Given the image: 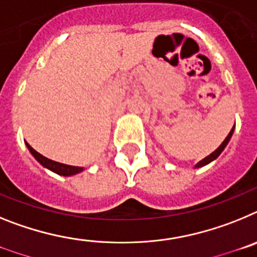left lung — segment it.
<instances>
[{
  "mask_svg": "<svg viewBox=\"0 0 257 257\" xmlns=\"http://www.w3.org/2000/svg\"><path fill=\"white\" fill-rule=\"evenodd\" d=\"M234 127H235V124H234V126H233V128H231V130H230V133L228 134V136H226L225 140H224V142L221 143V145H220L219 148H217L215 152H212V153H211L210 156H207V157H206V158H203V160H202V161H199V162L197 163L196 166H194V169H199V167H203V166L208 165V163H210V162H212V161L216 160L217 157H219L220 154H221V152L224 151V149H225L226 145H228V143H229V140H230L231 135H233V133H234Z\"/></svg>",
  "mask_w": 257,
  "mask_h": 257,
  "instance_id": "1",
  "label": "left lung"
}]
</instances>
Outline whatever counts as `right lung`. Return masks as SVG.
I'll return each mask as SVG.
<instances>
[{
	"instance_id": "add662e5",
	"label": "right lung",
	"mask_w": 257,
	"mask_h": 257,
	"mask_svg": "<svg viewBox=\"0 0 257 257\" xmlns=\"http://www.w3.org/2000/svg\"><path fill=\"white\" fill-rule=\"evenodd\" d=\"M26 145H27V148L29 149V152H31L32 156L35 157L36 160H37L41 165L44 166V167H46V169H49L50 171L55 172V174H58V175H61V176H73V175L79 174V172H82L83 170H85L83 167L64 165V163L55 162V161L49 160V158L44 157L42 154L38 153V152H36L35 149L32 148L31 145H29L27 142H26Z\"/></svg>"
}]
</instances>
